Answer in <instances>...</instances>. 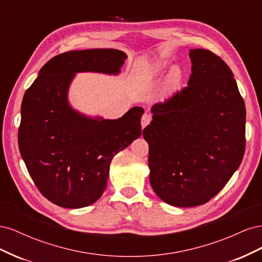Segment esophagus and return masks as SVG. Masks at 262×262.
<instances>
[{
    "mask_svg": "<svg viewBox=\"0 0 262 262\" xmlns=\"http://www.w3.org/2000/svg\"><path fill=\"white\" fill-rule=\"evenodd\" d=\"M150 120H152V117H150V115H148V114L145 113L143 116H142V119H141L142 129H144L145 126L150 122Z\"/></svg>",
    "mask_w": 262,
    "mask_h": 262,
    "instance_id": "esophagus-1",
    "label": "esophagus"
}]
</instances>
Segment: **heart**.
<instances>
[{
	"label": "heart",
	"mask_w": 262,
	"mask_h": 262,
	"mask_svg": "<svg viewBox=\"0 0 262 262\" xmlns=\"http://www.w3.org/2000/svg\"><path fill=\"white\" fill-rule=\"evenodd\" d=\"M169 69V62L166 60H153L147 64L148 72L152 75H162ZM181 82V72L178 68H172L167 77V83L170 87H176Z\"/></svg>",
	"instance_id": "b5f03b06"
}]
</instances>
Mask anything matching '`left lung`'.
Wrapping results in <instances>:
<instances>
[{
    "instance_id": "1",
    "label": "left lung",
    "mask_w": 262,
    "mask_h": 262,
    "mask_svg": "<svg viewBox=\"0 0 262 262\" xmlns=\"http://www.w3.org/2000/svg\"><path fill=\"white\" fill-rule=\"evenodd\" d=\"M188 86L150 109L143 130L149 182L173 207L190 208L216 195L245 153L246 108L226 63L205 49H191Z\"/></svg>"
}]
</instances>
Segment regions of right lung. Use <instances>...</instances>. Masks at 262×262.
Listing matches in <instances>:
<instances>
[{
    "instance_id": "1",
    "label": "right lung",
    "mask_w": 262,
    "mask_h": 262,
    "mask_svg": "<svg viewBox=\"0 0 262 262\" xmlns=\"http://www.w3.org/2000/svg\"><path fill=\"white\" fill-rule=\"evenodd\" d=\"M126 58L116 49L59 54L40 69L24 95L19 152L39 191L59 207L96 202L106 190L114 156L141 136L143 108L133 107L112 120L81 114L69 102L76 73L118 75Z\"/></svg>"
}]
</instances>
